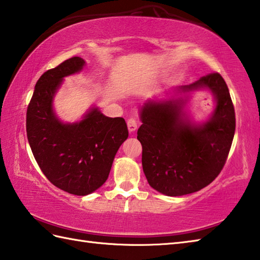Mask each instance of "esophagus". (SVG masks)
Wrapping results in <instances>:
<instances>
[{"label":"esophagus","instance_id":"esophagus-1","mask_svg":"<svg viewBox=\"0 0 260 260\" xmlns=\"http://www.w3.org/2000/svg\"><path fill=\"white\" fill-rule=\"evenodd\" d=\"M127 127H128L129 132H135L137 129V121L134 117L127 119Z\"/></svg>","mask_w":260,"mask_h":260}]
</instances>
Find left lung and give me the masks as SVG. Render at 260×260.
I'll return each mask as SVG.
<instances>
[{"mask_svg":"<svg viewBox=\"0 0 260 260\" xmlns=\"http://www.w3.org/2000/svg\"><path fill=\"white\" fill-rule=\"evenodd\" d=\"M209 88L215 97L211 117L200 126L183 117L185 101H148L141 108L142 165L148 184L179 197L209 185L223 169L233 144L236 115L228 86L218 73L201 77L180 92Z\"/></svg>","mask_w":260,"mask_h":260,"instance_id":"8db88e82","label":"left lung"}]
</instances>
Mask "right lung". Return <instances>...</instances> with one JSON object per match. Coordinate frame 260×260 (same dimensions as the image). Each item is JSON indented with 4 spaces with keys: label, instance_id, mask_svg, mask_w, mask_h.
I'll use <instances>...</instances> for the list:
<instances>
[{
    "label": "right lung",
    "instance_id": "right-lung-1",
    "mask_svg": "<svg viewBox=\"0 0 260 260\" xmlns=\"http://www.w3.org/2000/svg\"><path fill=\"white\" fill-rule=\"evenodd\" d=\"M85 60L73 57L49 69L36 84L26 110V135L36 161L51 183L70 194L87 196L106 182L119 146L128 137L125 119L91 109L78 123L54 115V93L64 77L78 73Z\"/></svg>",
    "mask_w": 260,
    "mask_h": 260
}]
</instances>
